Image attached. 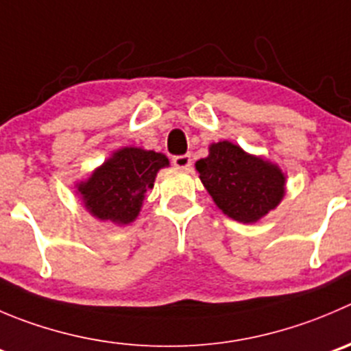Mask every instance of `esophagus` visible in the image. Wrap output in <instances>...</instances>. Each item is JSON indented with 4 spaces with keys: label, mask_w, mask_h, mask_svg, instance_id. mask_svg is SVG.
Listing matches in <instances>:
<instances>
[{
    "label": "esophagus",
    "mask_w": 351,
    "mask_h": 351,
    "mask_svg": "<svg viewBox=\"0 0 351 351\" xmlns=\"http://www.w3.org/2000/svg\"><path fill=\"white\" fill-rule=\"evenodd\" d=\"M172 163H173V165H176V167H178V169H182V170L189 169V167H191V155L173 156Z\"/></svg>",
    "instance_id": "esophagus-1"
}]
</instances>
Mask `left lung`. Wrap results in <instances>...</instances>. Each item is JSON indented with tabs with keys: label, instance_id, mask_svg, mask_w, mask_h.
<instances>
[{
	"label": "left lung",
	"instance_id": "obj_1",
	"mask_svg": "<svg viewBox=\"0 0 351 351\" xmlns=\"http://www.w3.org/2000/svg\"><path fill=\"white\" fill-rule=\"evenodd\" d=\"M195 167L213 203L241 223L258 222L278 208L286 195V176L278 163L228 139L212 143L208 156Z\"/></svg>",
	"mask_w": 351,
	"mask_h": 351
}]
</instances>
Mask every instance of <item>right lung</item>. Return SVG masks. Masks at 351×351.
<instances>
[{
    "instance_id": "1",
    "label": "right lung",
    "mask_w": 351,
    "mask_h": 351,
    "mask_svg": "<svg viewBox=\"0 0 351 351\" xmlns=\"http://www.w3.org/2000/svg\"><path fill=\"white\" fill-rule=\"evenodd\" d=\"M169 165L163 153L123 146L96 167L88 179L75 184V195L81 196L84 208L95 219L128 226L138 219L158 170Z\"/></svg>"
}]
</instances>
